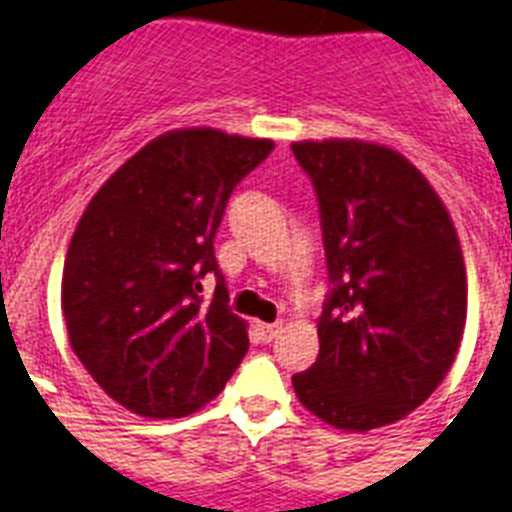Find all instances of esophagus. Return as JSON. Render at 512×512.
Listing matches in <instances>:
<instances>
[{"label": "esophagus", "mask_w": 512, "mask_h": 512, "mask_svg": "<svg viewBox=\"0 0 512 512\" xmlns=\"http://www.w3.org/2000/svg\"><path fill=\"white\" fill-rule=\"evenodd\" d=\"M281 323H257V331H260V339L263 342H273L278 334H281Z\"/></svg>", "instance_id": "34e87169"}]
</instances>
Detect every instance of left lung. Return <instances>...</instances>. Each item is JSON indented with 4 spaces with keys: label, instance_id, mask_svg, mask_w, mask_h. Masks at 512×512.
<instances>
[{
    "label": "left lung",
    "instance_id": "1",
    "mask_svg": "<svg viewBox=\"0 0 512 512\" xmlns=\"http://www.w3.org/2000/svg\"><path fill=\"white\" fill-rule=\"evenodd\" d=\"M321 202L334 292L321 350L292 378L334 429L402 421L450 373L468 315L463 249L442 197L397 149L363 139L294 141Z\"/></svg>",
    "mask_w": 512,
    "mask_h": 512
}]
</instances>
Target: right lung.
<instances>
[{
  "label": "right lung",
  "mask_w": 512,
  "mask_h": 512,
  "mask_svg": "<svg viewBox=\"0 0 512 512\" xmlns=\"http://www.w3.org/2000/svg\"><path fill=\"white\" fill-rule=\"evenodd\" d=\"M273 141L176 128L128 157L83 210L62 270L68 342L107 397L144 418L215 400L249 347L213 239L234 186ZM219 276L213 303L198 278Z\"/></svg>",
  "instance_id": "1"
}]
</instances>
